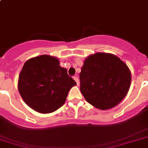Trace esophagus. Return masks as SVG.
Masks as SVG:
<instances>
[{
  "mask_svg": "<svg viewBox=\"0 0 148 148\" xmlns=\"http://www.w3.org/2000/svg\"><path fill=\"white\" fill-rule=\"evenodd\" d=\"M74 80H75V81H76V83H77V86H79V85H80V81H79V80H78L77 77V76L74 77Z\"/></svg>",
  "mask_w": 148,
  "mask_h": 148,
  "instance_id": "34e87169",
  "label": "esophagus"
}]
</instances>
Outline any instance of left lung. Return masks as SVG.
Instances as JSON below:
<instances>
[{
    "label": "left lung",
    "instance_id": "obj_1",
    "mask_svg": "<svg viewBox=\"0 0 148 148\" xmlns=\"http://www.w3.org/2000/svg\"><path fill=\"white\" fill-rule=\"evenodd\" d=\"M131 72L120 58L97 53L84 60L80 73V92L90 105L100 110L117 105L127 94Z\"/></svg>",
    "mask_w": 148,
    "mask_h": 148
}]
</instances>
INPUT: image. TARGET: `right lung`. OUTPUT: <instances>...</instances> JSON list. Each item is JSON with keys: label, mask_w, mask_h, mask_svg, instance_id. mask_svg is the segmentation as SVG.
I'll list each match as a JSON object with an SVG mask.
<instances>
[{"label": "right lung", "mask_w": 148, "mask_h": 148, "mask_svg": "<svg viewBox=\"0 0 148 148\" xmlns=\"http://www.w3.org/2000/svg\"><path fill=\"white\" fill-rule=\"evenodd\" d=\"M59 59L48 55L26 61L21 71L18 89L22 99L37 112L49 114L65 102L68 92L77 85Z\"/></svg>", "instance_id": "right-lung-1"}]
</instances>
